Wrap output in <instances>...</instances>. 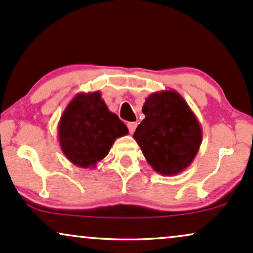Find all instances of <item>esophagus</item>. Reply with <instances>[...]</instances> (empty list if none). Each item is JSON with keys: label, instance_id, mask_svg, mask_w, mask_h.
I'll list each match as a JSON object with an SVG mask.
<instances>
[{"label": "esophagus", "instance_id": "obj_1", "mask_svg": "<svg viewBox=\"0 0 253 253\" xmlns=\"http://www.w3.org/2000/svg\"><path fill=\"white\" fill-rule=\"evenodd\" d=\"M136 126H137V123H136V122H129V123H127V129H129L130 133H133V131L136 130Z\"/></svg>", "mask_w": 253, "mask_h": 253}]
</instances>
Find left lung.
Masks as SVG:
<instances>
[{"instance_id":"obj_1","label":"left lung","mask_w":253,"mask_h":253,"mask_svg":"<svg viewBox=\"0 0 253 253\" xmlns=\"http://www.w3.org/2000/svg\"><path fill=\"white\" fill-rule=\"evenodd\" d=\"M145 118L133 132L142 153L156 173L170 176L183 171L197 156L203 129L179 92H154L142 108Z\"/></svg>"}]
</instances>
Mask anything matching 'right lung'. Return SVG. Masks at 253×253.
<instances>
[{
	"label": "right lung",
	"mask_w": 253,
	"mask_h": 253,
	"mask_svg": "<svg viewBox=\"0 0 253 253\" xmlns=\"http://www.w3.org/2000/svg\"><path fill=\"white\" fill-rule=\"evenodd\" d=\"M127 132L126 124L108 109L99 91L77 94L58 124L62 153L80 168H96L116 139Z\"/></svg>",
	"instance_id": "add662e5"
}]
</instances>
